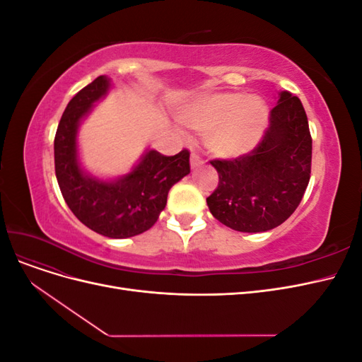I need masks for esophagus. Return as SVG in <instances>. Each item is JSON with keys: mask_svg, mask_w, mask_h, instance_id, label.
Returning <instances> with one entry per match:
<instances>
[{"mask_svg": "<svg viewBox=\"0 0 362 362\" xmlns=\"http://www.w3.org/2000/svg\"><path fill=\"white\" fill-rule=\"evenodd\" d=\"M201 164H202V158L198 154H194V152H193V154L190 156V168L196 169V168H199Z\"/></svg>", "mask_w": 362, "mask_h": 362, "instance_id": "34e87169", "label": "esophagus"}]
</instances>
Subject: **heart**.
Wrapping results in <instances>:
<instances>
[{
  "label": "heart",
  "mask_w": 362,
  "mask_h": 362,
  "mask_svg": "<svg viewBox=\"0 0 362 362\" xmlns=\"http://www.w3.org/2000/svg\"><path fill=\"white\" fill-rule=\"evenodd\" d=\"M178 122L193 133H205L204 145L222 160L243 157L255 149L269 125V108L258 96L208 93L181 107Z\"/></svg>",
  "instance_id": "b5f03b06"
}]
</instances>
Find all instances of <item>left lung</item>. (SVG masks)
<instances>
[{
    "label": "left lung",
    "mask_w": 362,
    "mask_h": 362,
    "mask_svg": "<svg viewBox=\"0 0 362 362\" xmlns=\"http://www.w3.org/2000/svg\"><path fill=\"white\" fill-rule=\"evenodd\" d=\"M313 140L298 96L284 90L258 146L235 160L210 161L217 189L206 198L211 214L240 233H264L284 223L300 204L311 173Z\"/></svg>",
    "instance_id": "1"
}]
</instances>
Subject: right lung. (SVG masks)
Segmentation results:
<instances>
[{
  "instance_id": "obj_1",
  "label": "right lung",
  "mask_w": 362,
  "mask_h": 362,
  "mask_svg": "<svg viewBox=\"0 0 362 362\" xmlns=\"http://www.w3.org/2000/svg\"><path fill=\"white\" fill-rule=\"evenodd\" d=\"M110 87L112 80L101 75L69 101L54 139V163L59 187L75 217L104 237L128 238L157 222L172 185L190 173V154L182 149L166 157L148 149L131 172L115 180L86 172L78 157V128Z\"/></svg>"
}]
</instances>
